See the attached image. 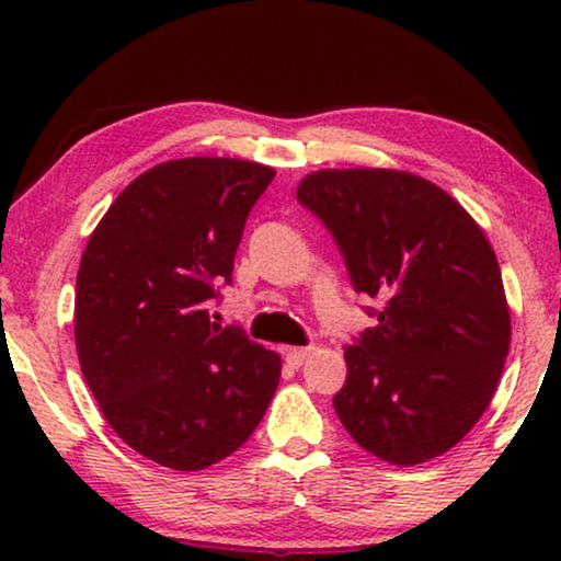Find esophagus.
Segmentation results:
<instances>
[{
    "label": "esophagus",
    "mask_w": 561,
    "mask_h": 561,
    "mask_svg": "<svg viewBox=\"0 0 561 561\" xmlns=\"http://www.w3.org/2000/svg\"><path fill=\"white\" fill-rule=\"evenodd\" d=\"M311 355V347H288L286 350V363L294 367H301Z\"/></svg>",
    "instance_id": "34e87169"
}]
</instances>
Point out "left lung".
Masks as SVG:
<instances>
[{
	"mask_svg": "<svg viewBox=\"0 0 561 561\" xmlns=\"http://www.w3.org/2000/svg\"><path fill=\"white\" fill-rule=\"evenodd\" d=\"M298 202L329 227L378 324L344 347L334 411L365 451L413 467L442 457L493 401L511 309L485 232L436 183L390 168L304 175Z\"/></svg>",
	"mask_w": 561,
	"mask_h": 561,
	"instance_id": "1",
	"label": "left lung"
}]
</instances>
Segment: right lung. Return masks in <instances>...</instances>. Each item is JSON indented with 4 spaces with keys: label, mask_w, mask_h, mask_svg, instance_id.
<instances>
[{
    "label": "right lung",
    "mask_w": 561,
    "mask_h": 561,
    "mask_svg": "<svg viewBox=\"0 0 561 561\" xmlns=\"http://www.w3.org/2000/svg\"><path fill=\"white\" fill-rule=\"evenodd\" d=\"M271 165L165 160L137 175L91 232L76 275L81 373L127 447L179 472L250 439L280 380V355L209 319L232 280Z\"/></svg>",
    "instance_id": "obj_1"
}]
</instances>
